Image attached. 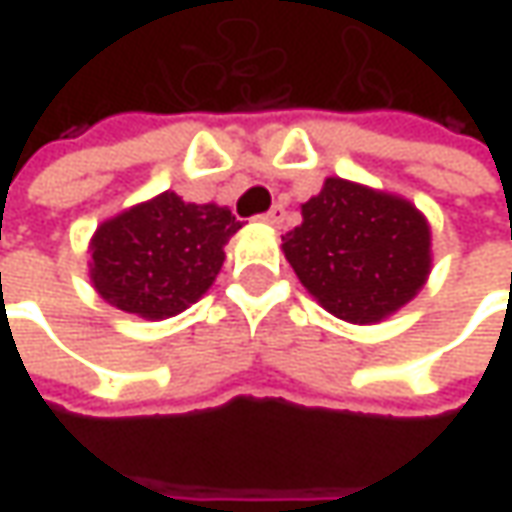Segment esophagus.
<instances>
[{"instance_id": "34e87169", "label": "esophagus", "mask_w": 512, "mask_h": 512, "mask_svg": "<svg viewBox=\"0 0 512 512\" xmlns=\"http://www.w3.org/2000/svg\"><path fill=\"white\" fill-rule=\"evenodd\" d=\"M262 222L265 225H273V227H279L282 222H285V207L282 205H273L267 213H262Z\"/></svg>"}]
</instances>
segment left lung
I'll list each match as a JSON object with an SVG mask.
<instances>
[{
	"label": "left lung",
	"mask_w": 512,
	"mask_h": 512,
	"mask_svg": "<svg viewBox=\"0 0 512 512\" xmlns=\"http://www.w3.org/2000/svg\"><path fill=\"white\" fill-rule=\"evenodd\" d=\"M282 250L307 293L353 325L393 316L430 276V225L416 205L339 176L302 205Z\"/></svg>",
	"instance_id": "obj_1"
}]
</instances>
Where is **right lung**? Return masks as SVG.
Returning <instances> with one entry per match:
<instances>
[{
	"label": "right lung",
	"instance_id": "add662e5",
	"mask_svg": "<svg viewBox=\"0 0 512 512\" xmlns=\"http://www.w3.org/2000/svg\"><path fill=\"white\" fill-rule=\"evenodd\" d=\"M242 227L219 205H193L165 190L96 227L90 282L113 307L150 322L170 319L216 282L227 239Z\"/></svg>",
	"mask_w": 512,
	"mask_h": 512
}]
</instances>
